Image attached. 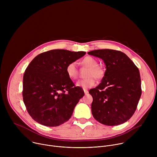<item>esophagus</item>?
Returning <instances> with one entry per match:
<instances>
[{
  "label": "esophagus",
  "instance_id": "esophagus-1",
  "mask_svg": "<svg viewBox=\"0 0 157 157\" xmlns=\"http://www.w3.org/2000/svg\"><path fill=\"white\" fill-rule=\"evenodd\" d=\"M84 94L86 95V94H88V91L87 90H86V89H84Z\"/></svg>",
  "mask_w": 157,
  "mask_h": 157
}]
</instances>
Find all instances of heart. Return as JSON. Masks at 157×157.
<instances>
[{"label":"heart","instance_id":"heart-1","mask_svg":"<svg viewBox=\"0 0 157 157\" xmlns=\"http://www.w3.org/2000/svg\"><path fill=\"white\" fill-rule=\"evenodd\" d=\"M81 64L89 68L86 75L87 78L78 81L76 82V86L83 89H86L93 87L95 84L96 81L94 77L98 79H100L103 77L104 71L101 67L99 66V63L97 59L91 56L85 57L81 61ZM66 72L70 79H76L78 75V71L76 62H71L67 65Z\"/></svg>","mask_w":157,"mask_h":157}]
</instances>
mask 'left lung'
<instances>
[{"label": "left lung", "instance_id": "left-lung-1", "mask_svg": "<svg viewBox=\"0 0 157 157\" xmlns=\"http://www.w3.org/2000/svg\"><path fill=\"white\" fill-rule=\"evenodd\" d=\"M88 55L102 59L106 68L101 82L89 91L93 98L91 111L94 118L109 126L127 122L135 113L142 94L137 67L120 51L96 50Z\"/></svg>", "mask_w": 157, "mask_h": 157}]
</instances>
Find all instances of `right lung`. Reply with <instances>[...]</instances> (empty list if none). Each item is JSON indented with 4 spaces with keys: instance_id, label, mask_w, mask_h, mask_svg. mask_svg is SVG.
Returning a JSON list of instances; mask_svg holds the SVG:
<instances>
[{
    "instance_id": "right-lung-1",
    "label": "right lung",
    "mask_w": 157,
    "mask_h": 157,
    "mask_svg": "<svg viewBox=\"0 0 157 157\" xmlns=\"http://www.w3.org/2000/svg\"><path fill=\"white\" fill-rule=\"evenodd\" d=\"M86 55L84 52L52 50L36 56L23 79V99L32 119L48 126L68 121L84 93L75 86L66 72V66Z\"/></svg>"
}]
</instances>
